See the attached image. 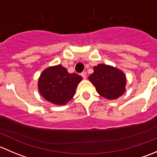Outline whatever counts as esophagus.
I'll return each instance as SVG.
<instances>
[{
    "label": "esophagus",
    "instance_id": "esophagus-1",
    "mask_svg": "<svg viewBox=\"0 0 157 157\" xmlns=\"http://www.w3.org/2000/svg\"><path fill=\"white\" fill-rule=\"evenodd\" d=\"M80 75H81V77H83V79L86 78V72H82L81 74H80Z\"/></svg>",
    "mask_w": 157,
    "mask_h": 157
}]
</instances>
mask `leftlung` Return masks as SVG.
<instances>
[{
    "label": "left lung",
    "instance_id": "left-lung-1",
    "mask_svg": "<svg viewBox=\"0 0 157 157\" xmlns=\"http://www.w3.org/2000/svg\"><path fill=\"white\" fill-rule=\"evenodd\" d=\"M93 70L89 80L102 97L115 99L125 92L126 77L122 71L103 64L95 66Z\"/></svg>",
    "mask_w": 157,
    "mask_h": 157
}]
</instances>
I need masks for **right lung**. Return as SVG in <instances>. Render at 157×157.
Listing matches in <instances>:
<instances>
[{"label":"right lung","mask_w":157,"mask_h":157,"mask_svg":"<svg viewBox=\"0 0 157 157\" xmlns=\"http://www.w3.org/2000/svg\"><path fill=\"white\" fill-rule=\"evenodd\" d=\"M82 77L77 74H69L62 65L49 67L40 75L38 88L41 95L48 102L63 105L73 98Z\"/></svg>","instance_id":"right-lung-1"}]
</instances>
